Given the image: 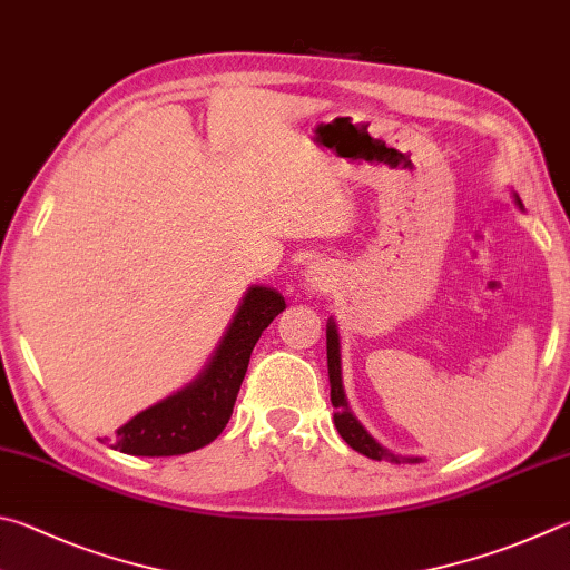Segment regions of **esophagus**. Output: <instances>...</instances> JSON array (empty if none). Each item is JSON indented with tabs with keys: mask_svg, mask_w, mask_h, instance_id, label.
<instances>
[{
	"mask_svg": "<svg viewBox=\"0 0 570 570\" xmlns=\"http://www.w3.org/2000/svg\"><path fill=\"white\" fill-rule=\"evenodd\" d=\"M334 278H331V272L324 266V264H314L306 268L304 274V288L306 292L312 294H318V292H328V286Z\"/></svg>",
	"mask_w": 570,
	"mask_h": 570,
	"instance_id": "obj_1",
	"label": "esophagus"
}]
</instances>
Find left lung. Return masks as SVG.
Returning <instances> with one entry per match:
<instances>
[{
	"mask_svg": "<svg viewBox=\"0 0 570 570\" xmlns=\"http://www.w3.org/2000/svg\"><path fill=\"white\" fill-rule=\"evenodd\" d=\"M513 202L519 209H523V204L519 199V194H513ZM326 361H328V384H331V403H334V423L336 431L341 433L351 449L364 453V456L374 459V461H391V463H421V459H406V456H396L389 449L381 446V443L371 436V433L361 426L358 419L354 416V411L348 406L346 391H344V376H341V336H338V326L334 316L326 321Z\"/></svg>",
	"mask_w": 570,
	"mask_h": 570,
	"instance_id": "obj_1",
	"label": "left lung"
}]
</instances>
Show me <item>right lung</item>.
<instances>
[{"instance_id":"obj_1","label":"right lung","mask_w":570,"mask_h":570,"mask_svg":"<svg viewBox=\"0 0 570 570\" xmlns=\"http://www.w3.org/2000/svg\"><path fill=\"white\" fill-rule=\"evenodd\" d=\"M284 308L286 302L276 288H246L202 374L124 423L111 449L129 456H179L212 443L232 419L258 336Z\"/></svg>"}]
</instances>
